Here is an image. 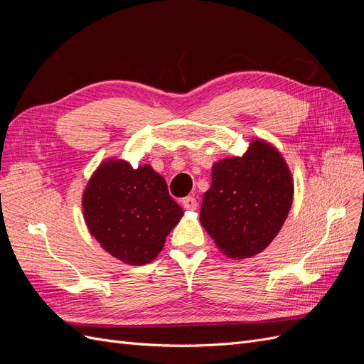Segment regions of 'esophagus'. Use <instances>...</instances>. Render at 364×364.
I'll list each match as a JSON object with an SVG mask.
<instances>
[{
  "label": "esophagus",
  "instance_id": "obj_1",
  "mask_svg": "<svg viewBox=\"0 0 364 364\" xmlns=\"http://www.w3.org/2000/svg\"><path fill=\"white\" fill-rule=\"evenodd\" d=\"M182 205L185 209H188V211H194V209H197V200L194 199L193 196H186L182 199Z\"/></svg>",
  "mask_w": 364,
  "mask_h": 364
}]
</instances>
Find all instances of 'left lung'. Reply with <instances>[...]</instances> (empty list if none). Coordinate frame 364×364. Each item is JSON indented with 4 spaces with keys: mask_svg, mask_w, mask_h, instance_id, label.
<instances>
[{
    "mask_svg": "<svg viewBox=\"0 0 364 364\" xmlns=\"http://www.w3.org/2000/svg\"><path fill=\"white\" fill-rule=\"evenodd\" d=\"M291 202L293 181L287 164L277 149L255 139L243 156L214 164L200 223L220 250L243 259L270 245Z\"/></svg>",
    "mask_w": 364,
    "mask_h": 364,
    "instance_id": "1",
    "label": "left lung"
}]
</instances>
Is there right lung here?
Wrapping results in <instances>:
<instances>
[{
    "label": "right lung",
    "mask_w": 364,
    "mask_h": 364,
    "mask_svg": "<svg viewBox=\"0 0 364 364\" xmlns=\"http://www.w3.org/2000/svg\"><path fill=\"white\" fill-rule=\"evenodd\" d=\"M83 213L102 247L130 266L155 259L183 214L161 174L126 161L98 167L83 193Z\"/></svg>",
    "instance_id": "1"
}]
</instances>
